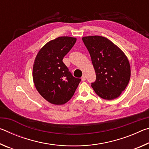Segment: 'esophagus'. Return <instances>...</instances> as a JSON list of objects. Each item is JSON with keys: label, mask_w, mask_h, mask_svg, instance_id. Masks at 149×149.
<instances>
[{"label": "esophagus", "mask_w": 149, "mask_h": 149, "mask_svg": "<svg viewBox=\"0 0 149 149\" xmlns=\"http://www.w3.org/2000/svg\"><path fill=\"white\" fill-rule=\"evenodd\" d=\"M81 80H82V81H84L86 80V77H85L84 75H83V76H82V77H81Z\"/></svg>", "instance_id": "34e87169"}]
</instances>
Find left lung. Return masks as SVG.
<instances>
[{
  "label": "left lung",
  "instance_id": "1",
  "mask_svg": "<svg viewBox=\"0 0 149 149\" xmlns=\"http://www.w3.org/2000/svg\"><path fill=\"white\" fill-rule=\"evenodd\" d=\"M89 51L96 80L91 84L95 92L105 100L116 99L129 84L131 69L129 60L119 47L102 36L82 38Z\"/></svg>",
  "mask_w": 149,
  "mask_h": 149
}]
</instances>
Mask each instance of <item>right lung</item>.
Here are the masks:
<instances>
[{
    "instance_id": "add662e5",
    "label": "right lung",
    "mask_w": 149,
    "mask_h": 149,
    "mask_svg": "<svg viewBox=\"0 0 149 149\" xmlns=\"http://www.w3.org/2000/svg\"><path fill=\"white\" fill-rule=\"evenodd\" d=\"M76 38L60 37L42 47L35 58L33 79L37 91L48 102L62 105L73 97L81 79L74 77L62 60Z\"/></svg>"
}]
</instances>
